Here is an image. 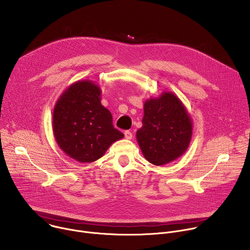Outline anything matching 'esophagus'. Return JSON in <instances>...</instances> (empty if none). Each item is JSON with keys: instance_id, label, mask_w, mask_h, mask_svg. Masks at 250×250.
I'll list each match as a JSON object with an SVG mask.
<instances>
[{"instance_id": "obj_1", "label": "esophagus", "mask_w": 250, "mask_h": 250, "mask_svg": "<svg viewBox=\"0 0 250 250\" xmlns=\"http://www.w3.org/2000/svg\"><path fill=\"white\" fill-rule=\"evenodd\" d=\"M125 137L126 139H131V138H132V133H131V131L125 130Z\"/></svg>"}]
</instances>
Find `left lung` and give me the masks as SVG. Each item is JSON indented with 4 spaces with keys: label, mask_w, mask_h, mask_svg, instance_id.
Segmentation results:
<instances>
[{
    "label": "left lung",
    "mask_w": 250,
    "mask_h": 250,
    "mask_svg": "<svg viewBox=\"0 0 250 250\" xmlns=\"http://www.w3.org/2000/svg\"><path fill=\"white\" fill-rule=\"evenodd\" d=\"M144 112L136 140L146 159L161 166L182 156L191 142L193 123L180 99L163 92L146 101Z\"/></svg>",
    "instance_id": "1"
}]
</instances>
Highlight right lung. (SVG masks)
<instances>
[{
	"mask_svg": "<svg viewBox=\"0 0 250 250\" xmlns=\"http://www.w3.org/2000/svg\"><path fill=\"white\" fill-rule=\"evenodd\" d=\"M101 88L91 80L71 84L57 100L52 128L58 146L82 163L101 158L125 135L114 127L111 112L101 104Z\"/></svg>",
	"mask_w": 250,
	"mask_h": 250,
	"instance_id": "1",
	"label": "right lung"
}]
</instances>
